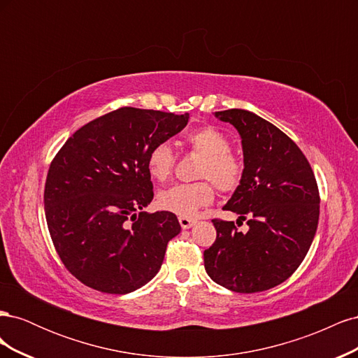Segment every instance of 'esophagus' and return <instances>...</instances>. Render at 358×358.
<instances>
[{
	"label": "esophagus",
	"mask_w": 358,
	"mask_h": 358,
	"mask_svg": "<svg viewBox=\"0 0 358 358\" xmlns=\"http://www.w3.org/2000/svg\"><path fill=\"white\" fill-rule=\"evenodd\" d=\"M179 224L183 230L191 229V227L196 224V220H191V218H183V216H179Z\"/></svg>",
	"instance_id": "34e87169"
}]
</instances>
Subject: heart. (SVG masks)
<instances>
[{
	"label": "heart",
	"mask_w": 358,
	"mask_h": 358,
	"mask_svg": "<svg viewBox=\"0 0 358 358\" xmlns=\"http://www.w3.org/2000/svg\"><path fill=\"white\" fill-rule=\"evenodd\" d=\"M192 152L203 157L196 183H178L158 194V204L164 210L192 218L199 209L213 201L215 187L224 194L239 188L243 178L242 161L230 152L231 145L220 129L203 127L187 137ZM148 171L152 179L166 182L176 167V155L169 143H158L148 154Z\"/></svg>",
	"instance_id": "1"
}]
</instances>
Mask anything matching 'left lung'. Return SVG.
Instances as JSON below:
<instances>
[{
	"label": "left lung",
	"instance_id": "8db88e82",
	"mask_svg": "<svg viewBox=\"0 0 358 358\" xmlns=\"http://www.w3.org/2000/svg\"><path fill=\"white\" fill-rule=\"evenodd\" d=\"M215 117L236 127L243 146V178L225 210L248 221L212 220L216 241L206 249L208 275L234 292H258L282 284L305 259L320 218V191L308 158L292 140L248 110Z\"/></svg>",
	"mask_w": 358,
	"mask_h": 358
}]
</instances>
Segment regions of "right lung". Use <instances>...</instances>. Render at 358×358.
<instances>
[{
  "label": "right lung",
  "instance_id": "add662e5",
  "mask_svg": "<svg viewBox=\"0 0 358 358\" xmlns=\"http://www.w3.org/2000/svg\"><path fill=\"white\" fill-rule=\"evenodd\" d=\"M188 119L121 107L79 128L52 159L48 229L62 264L86 287L127 294L158 273L180 225L171 212H142L154 199L148 154Z\"/></svg>",
  "mask_w": 358,
  "mask_h": 358
}]
</instances>
